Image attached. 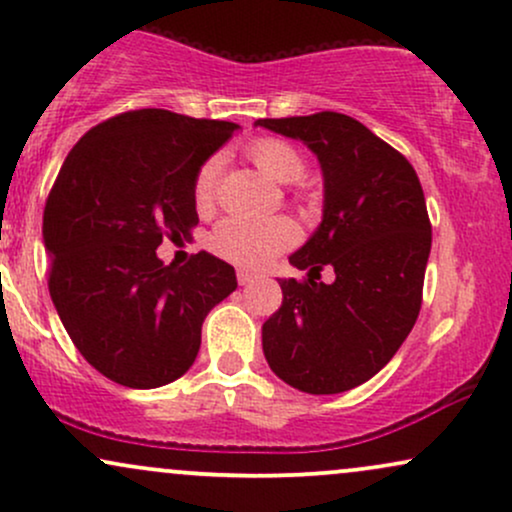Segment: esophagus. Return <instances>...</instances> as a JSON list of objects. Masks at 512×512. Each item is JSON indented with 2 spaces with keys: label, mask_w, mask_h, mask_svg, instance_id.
I'll return each mask as SVG.
<instances>
[{
  "label": "esophagus",
  "mask_w": 512,
  "mask_h": 512,
  "mask_svg": "<svg viewBox=\"0 0 512 512\" xmlns=\"http://www.w3.org/2000/svg\"><path fill=\"white\" fill-rule=\"evenodd\" d=\"M255 281H257L255 274L245 272V269H240V272H238V284L240 286H250V284H255Z\"/></svg>",
  "instance_id": "34e87169"
}]
</instances>
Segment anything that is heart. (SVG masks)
Returning a JSON list of instances; mask_svg holds the SVG:
<instances>
[{
  "label": "heart",
  "mask_w": 512,
  "mask_h": 512,
  "mask_svg": "<svg viewBox=\"0 0 512 512\" xmlns=\"http://www.w3.org/2000/svg\"><path fill=\"white\" fill-rule=\"evenodd\" d=\"M248 158L262 173L276 182L301 180L305 161L301 151L284 139H257L248 146ZM216 178H219V158H209L199 166L192 185V199L202 214L216 207ZM298 240L296 223L286 216L274 219L250 221V219H226L211 231L209 248L223 260L238 264L245 269H262L276 255L289 250Z\"/></svg>",
  "instance_id": "1"
}]
</instances>
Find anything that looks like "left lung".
Returning <instances> with one entry per match:
<instances>
[{
    "label": "left lung",
    "instance_id": "left-lung-1",
    "mask_svg": "<svg viewBox=\"0 0 512 512\" xmlns=\"http://www.w3.org/2000/svg\"><path fill=\"white\" fill-rule=\"evenodd\" d=\"M255 125L301 139L325 175L320 228L289 257L284 301L262 325L269 368L308 395L366 383L397 354L424 298L431 252L424 190L411 163L354 117L322 110ZM332 266L338 279L317 282Z\"/></svg>",
    "mask_w": 512,
    "mask_h": 512
}]
</instances>
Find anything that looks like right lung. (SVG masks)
I'll return each mask as SVG.
<instances>
[{"label":"right lung","instance_id":"1","mask_svg":"<svg viewBox=\"0 0 512 512\" xmlns=\"http://www.w3.org/2000/svg\"><path fill=\"white\" fill-rule=\"evenodd\" d=\"M236 122L161 108L91 127L64 158L43 214L48 289L81 356L117 385L151 390L195 363L202 322L236 291L231 264L197 252L175 267L163 238L197 226L199 166Z\"/></svg>","mask_w":512,"mask_h":512}]
</instances>
